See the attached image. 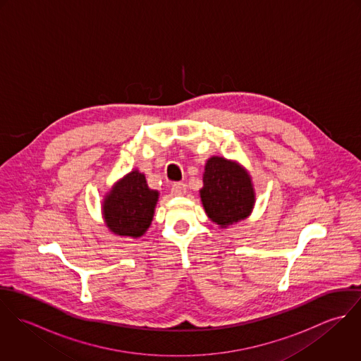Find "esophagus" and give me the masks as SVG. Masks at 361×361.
I'll list each match as a JSON object with an SVG mask.
<instances>
[{"label": "esophagus", "mask_w": 361, "mask_h": 361, "mask_svg": "<svg viewBox=\"0 0 361 361\" xmlns=\"http://www.w3.org/2000/svg\"><path fill=\"white\" fill-rule=\"evenodd\" d=\"M172 193L173 195H176V196H182V195H185L186 193V185L183 183V182H175L173 185H172Z\"/></svg>", "instance_id": "obj_1"}]
</instances>
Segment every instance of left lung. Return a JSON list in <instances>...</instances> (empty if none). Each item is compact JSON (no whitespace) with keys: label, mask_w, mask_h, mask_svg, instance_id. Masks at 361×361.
Segmentation results:
<instances>
[{"label":"left lung","mask_w":361,"mask_h":361,"mask_svg":"<svg viewBox=\"0 0 361 361\" xmlns=\"http://www.w3.org/2000/svg\"><path fill=\"white\" fill-rule=\"evenodd\" d=\"M203 182L202 202L212 222L228 226L250 214L255 192L250 176L239 165L212 157L207 161Z\"/></svg>","instance_id":"obj_1"}]
</instances>
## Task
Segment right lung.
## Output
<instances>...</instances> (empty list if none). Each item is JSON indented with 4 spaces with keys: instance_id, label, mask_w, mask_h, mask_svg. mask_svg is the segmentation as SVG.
I'll use <instances>...</instances> for the list:
<instances>
[{
    "instance_id": "add662e5",
    "label": "right lung",
    "mask_w": 361,
    "mask_h": 361,
    "mask_svg": "<svg viewBox=\"0 0 361 361\" xmlns=\"http://www.w3.org/2000/svg\"><path fill=\"white\" fill-rule=\"evenodd\" d=\"M158 192L149 189L139 171L128 173L104 203L106 226L121 236H142L153 221Z\"/></svg>"
}]
</instances>
